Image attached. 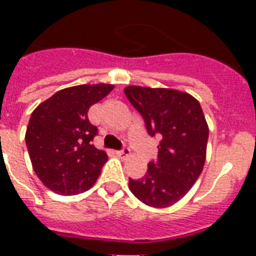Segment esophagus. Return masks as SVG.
I'll return each mask as SVG.
<instances>
[{
    "mask_svg": "<svg viewBox=\"0 0 256 256\" xmlns=\"http://www.w3.org/2000/svg\"><path fill=\"white\" fill-rule=\"evenodd\" d=\"M116 154L120 156V160H128V156H130V154H132V152H130V148H124V150H120V152H116Z\"/></svg>",
    "mask_w": 256,
    "mask_h": 256,
    "instance_id": "34e87169",
    "label": "esophagus"
}]
</instances>
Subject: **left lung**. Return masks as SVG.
<instances>
[{"label": "left lung", "mask_w": 256, "mask_h": 256, "mask_svg": "<svg viewBox=\"0 0 256 256\" xmlns=\"http://www.w3.org/2000/svg\"><path fill=\"white\" fill-rule=\"evenodd\" d=\"M124 92L148 134L162 136L158 162L148 164L142 179H128V188L146 206H172L194 186L206 162L208 124L202 108L191 94L175 88L132 85Z\"/></svg>", "instance_id": "8db88e82"}]
</instances>
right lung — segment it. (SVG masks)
<instances>
[{
	"mask_svg": "<svg viewBox=\"0 0 256 256\" xmlns=\"http://www.w3.org/2000/svg\"><path fill=\"white\" fill-rule=\"evenodd\" d=\"M112 88L110 84L62 88L32 112L25 134L32 166L56 194L85 192L100 176L108 154L92 144L96 128L88 112Z\"/></svg>",
	"mask_w": 256,
	"mask_h": 256,
	"instance_id": "1",
	"label": "right lung"
}]
</instances>
